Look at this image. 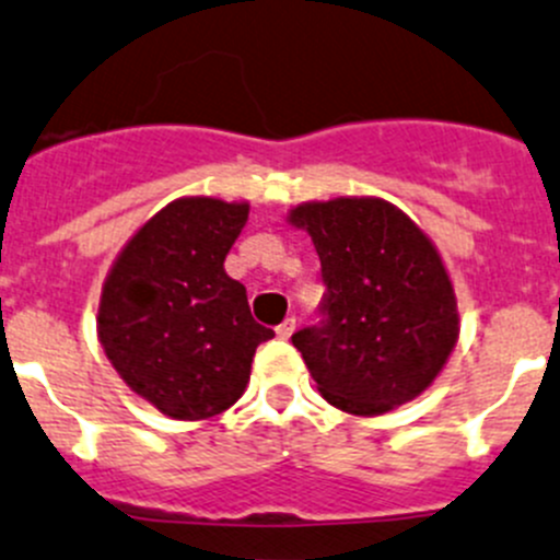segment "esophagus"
Listing matches in <instances>:
<instances>
[{
	"instance_id": "1",
	"label": "esophagus",
	"mask_w": 560,
	"mask_h": 560,
	"mask_svg": "<svg viewBox=\"0 0 560 560\" xmlns=\"http://www.w3.org/2000/svg\"><path fill=\"white\" fill-rule=\"evenodd\" d=\"M276 334H279V339H290V336L295 334V317H287L284 323L276 328Z\"/></svg>"
}]
</instances>
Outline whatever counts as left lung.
<instances>
[{
	"mask_svg": "<svg viewBox=\"0 0 560 560\" xmlns=\"http://www.w3.org/2000/svg\"><path fill=\"white\" fill-rule=\"evenodd\" d=\"M287 221L308 232L323 265V319L292 334L319 394L352 416H383L424 394L459 339L435 243L377 197L303 202Z\"/></svg>",
	"mask_w": 560,
	"mask_h": 560,
	"instance_id": "obj_1",
	"label": "left lung"
}]
</instances>
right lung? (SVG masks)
I'll use <instances>...</instances> for the list:
<instances>
[{
  "mask_svg": "<svg viewBox=\"0 0 560 560\" xmlns=\"http://www.w3.org/2000/svg\"><path fill=\"white\" fill-rule=\"evenodd\" d=\"M248 202L183 197L136 230L103 281L97 339L133 394L177 421L235 405L273 330L248 308L224 259Z\"/></svg>",
  "mask_w": 560,
  "mask_h": 560,
  "instance_id": "1",
  "label": "right lung"
}]
</instances>
